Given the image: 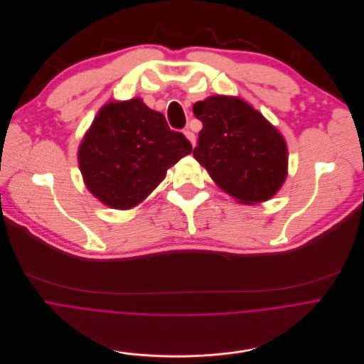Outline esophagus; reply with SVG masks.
Instances as JSON below:
<instances>
[{
	"mask_svg": "<svg viewBox=\"0 0 364 364\" xmlns=\"http://www.w3.org/2000/svg\"><path fill=\"white\" fill-rule=\"evenodd\" d=\"M183 133H185V136H186V139L192 143V146H195V143H196V136H195V133L189 129V127H186L185 130H183Z\"/></svg>",
	"mask_w": 364,
	"mask_h": 364,
	"instance_id": "obj_1",
	"label": "esophagus"
}]
</instances>
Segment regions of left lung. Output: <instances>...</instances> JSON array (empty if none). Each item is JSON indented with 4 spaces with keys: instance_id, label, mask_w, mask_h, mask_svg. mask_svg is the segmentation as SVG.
<instances>
[{
    "instance_id": "1",
    "label": "left lung",
    "mask_w": 364,
    "mask_h": 364,
    "mask_svg": "<svg viewBox=\"0 0 364 364\" xmlns=\"http://www.w3.org/2000/svg\"><path fill=\"white\" fill-rule=\"evenodd\" d=\"M193 114L203 124L193 158L216 185L241 203L271 199L287 176L281 133L238 97L210 96L193 105Z\"/></svg>"
}]
</instances>
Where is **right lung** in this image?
<instances>
[{
	"label": "right lung",
	"mask_w": 364,
	"mask_h": 364,
	"mask_svg": "<svg viewBox=\"0 0 364 364\" xmlns=\"http://www.w3.org/2000/svg\"><path fill=\"white\" fill-rule=\"evenodd\" d=\"M191 152V141L171 130L162 113L134 97L100 109L79 148V166L97 199L113 209H130Z\"/></svg>",
	"instance_id": "1"
}]
</instances>
